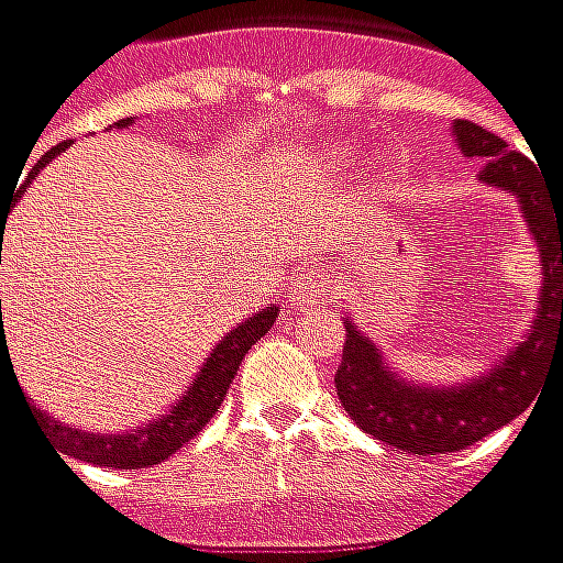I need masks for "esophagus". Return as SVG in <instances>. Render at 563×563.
Here are the masks:
<instances>
[{"label": "esophagus", "instance_id": "obj_1", "mask_svg": "<svg viewBox=\"0 0 563 563\" xmlns=\"http://www.w3.org/2000/svg\"><path fill=\"white\" fill-rule=\"evenodd\" d=\"M327 295H330V275H327V268L307 265V268H301V275L295 278L288 301L295 303V307H301V310H307V307H317V303L327 301Z\"/></svg>", "mask_w": 563, "mask_h": 563}]
</instances>
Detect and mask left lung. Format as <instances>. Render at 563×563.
Wrapping results in <instances>:
<instances>
[{
    "label": "left lung",
    "mask_w": 563,
    "mask_h": 563,
    "mask_svg": "<svg viewBox=\"0 0 563 563\" xmlns=\"http://www.w3.org/2000/svg\"><path fill=\"white\" fill-rule=\"evenodd\" d=\"M464 156L484 159L481 181L516 195L522 221L542 260V288L532 327L509 345L484 375L449 387L407 382L384 352L345 317V345L336 368V394L345 413L368 435L410 455H449L481 442L512 422L539 397L544 372L563 365V195L539 185L532 159L509 150L497 134L471 124H452Z\"/></svg>",
    "instance_id": "left-lung-1"
}]
</instances>
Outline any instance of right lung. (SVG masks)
Masks as SVG:
<instances>
[{"instance_id":"1","label":"right lung","mask_w":563,"mask_h":563,"mask_svg":"<svg viewBox=\"0 0 563 563\" xmlns=\"http://www.w3.org/2000/svg\"><path fill=\"white\" fill-rule=\"evenodd\" d=\"M131 124H134V121L124 118V121H118L114 128H131ZM66 146H69V143H57L51 153H44V156L34 163V169L27 173V181L34 179L54 156H60ZM27 181H24V188H27ZM24 188L15 191V198H21ZM9 211H12V205L0 208L2 230H5ZM275 317H278V307L272 303V307H265L260 313H253L250 320L236 323V327L211 349L208 362H205L201 372L195 375L191 387L181 394L179 404H176L163 420L146 422L141 429L108 435V432H86V429H76V426H69V422H60L57 417L44 413L37 404H31V413H34V420L41 422V429L51 435L54 449H57L60 455L76 459V462L101 464V467H150V464L166 462L169 455L179 452L191 435H198V432L208 426V420L221 410L223 394H227V387L233 384V375L240 372V362H243L246 352L272 330ZM0 352L2 362L9 349H0Z\"/></svg>"}]
</instances>
